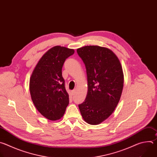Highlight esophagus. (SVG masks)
Instances as JSON below:
<instances>
[{
    "mask_svg": "<svg viewBox=\"0 0 157 157\" xmlns=\"http://www.w3.org/2000/svg\"><path fill=\"white\" fill-rule=\"evenodd\" d=\"M71 93H72V95H75V93H76V89H74V90H73L71 91Z\"/></svg>",
    "mask_w": 157,
    "mask_h": 157,
    "instance_id": "obj_1",
    "label": "esophagus"
}]
</instances>
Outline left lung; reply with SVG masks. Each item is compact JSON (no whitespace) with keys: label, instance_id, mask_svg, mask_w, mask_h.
I'll return each mask as SVG.
<instances>
[{"label":"left lung","instance_id":"8db88e82","mask_svg":"<svg viewBox=\"0 0 157 157\" xmlns=\"http://www.w3.org/2000/svg\"><path fill=\"white\" fill-rule=\"evenodd\" d=\"M85 64L87 93L79 105L86 122L98 125L113 113L123 90L124 73L121 62L110 49L99 46H85L77 49Z\"/></svg>","mask_w":157,"mask_h":157}]
</instances>
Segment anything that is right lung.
Returning a JSON list of instances; mask_svg holds the SVG:
<instances>
[{
    "mask_svg": "<svg viewBox=\"0 0 157 157\" xmlns=\"http://www.w3.org/2000/svg\"><path fill=\"white\" fill-rule=\"evenodd\" d=\"M74 53L73 49L53 47L40 59L30 76L33 103L39 113L50 121L60 119L69 104L61 71L66 59Z\"/></svg>",
    "mask_w": 157,
    "mask_h": 157,
    "instance_id": "right-lung-1",
    "label": "right lung"
}]
</instances>
